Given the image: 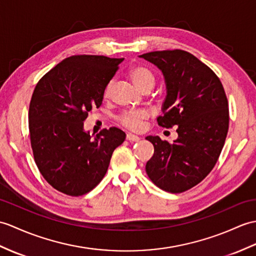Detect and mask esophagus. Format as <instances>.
<instances>
[{
  "mask_svg": "<svg viewBox=\"0 0 256 256\" xmlns=\"http://www.w3.org/2000/svg\"><path fill=\"white\" fill-rule=\"evenodd\" d=\"M126 140L130 142H138L140 138H138V135H134V134H128L126 135Z\"/></svg>",
  "mask_w": 256,
  "mask_h": 256,
  "instance_id": "esophagus-1",
  "label": "esophagus"
}]
</instances>
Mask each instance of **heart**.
I'll return each instance as SVG.
<instances>
[{
  "mask_svg": "<svg viewBox=\"0 0 256 256\" xmlns=\"http://www.w3.org/2000/svg\"><path fill=\"white\" fill-rule=\"evenodd\" d=\"M128 77L134 82V85L138 87L140 92L145 90L146 88H152L155 84V76L152 72L147 68L144 65H134L128 70ZM112 89V82H110L106 87L104 96L108 97ZM148 118L146 111L138 110V111H128L120 116V122L124 126L130 130H140L142 124Z\"/></svg>",
  "mask_w": 256,
  "mask_h": 256,
  "instance_id": "b5f03b06",
  "label": "heart"
}]
</instances>
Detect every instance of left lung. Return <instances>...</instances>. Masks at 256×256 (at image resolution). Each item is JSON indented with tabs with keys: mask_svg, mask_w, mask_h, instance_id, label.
<instances>
[{
	"mask_svg": "<svg viewBox=\"0 0 256 256\" xmlns=\"http://www.w3.org/2000/svg\"><path fill=\"white\" fill-rule=\"evenodd\" d=\"M140 58L155 64L164 77L167 96L158 124L178 126L174 142L147 136L154 155L146 172L164 191L182 193L204 180L217 162L229 128L228 100L217 75L191 53L164 50Z\"/></svg>",
	"mask_w": 256,
	"mask_h": 256,
	"instance_id": "1",
	"label": "left lung"
}]
</instances>
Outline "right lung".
I'll use <instances>...</instances> for the list:
<instances>
[{
  "instance_id": "right-lung-1",
  "label": "right lung",
  "mask_w": 256,
  "mask_h": 256,
  "mask_svg": "<svg viewBox=\"0 0 256 256\" xmlns=\"http://www.w3.org/2000/svg\"><path fill=\"white\" fill-rule=\"evenodd\" d=\"M124 58L73 56L41 78L29 106L36 164L51 186L66 195L88 193L102 180L112 152L126 140L116 128L92 136L84 121L102 104L106 85Z\"/></svg>"
}]
</instances>
